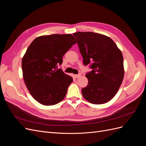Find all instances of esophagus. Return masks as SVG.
Returning <instances> with one entry per match:
<instances>
[{"instance_id":"1","label":"esophagus","mask_w":146,"mask_h":146,"mask_svg":"<svg viewBox=\"0 0 146 146\" xmlns=\"http://www.w3.org/2000/svg\"><path fill=\"white\" fill-rule=\"evenodd\" d=\"M75 77H76V78H79V77H80V76H81V74H76V75H75Z\"/></svg>"}]
</instances>
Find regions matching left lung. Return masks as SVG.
I'll return each instance as SVG.
<instances>
[{
	"mask_svg": "<svg viewBox=\"0 0 146 146\" xmlns=\"http://www.w3.org/2000/svg\"><path fill=\"white\" fill-rule=\"evenodd\" d=\"M83 64L91 63V72L86 74L88 84L82 90L89 102L102 104L112 99L118 91L124 76L123 56L110 37L91 32L73 33Z\"/></svg>",
	"mask_w": 146,
	"mask_h": 146,
	"instance_id": "8db88e82",
	"label": "left lung"
}]
</instances>
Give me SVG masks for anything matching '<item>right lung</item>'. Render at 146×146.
I'll list each match as a JSON object with an SVG mask.
<instances>
[{
	"mask_svg": "<svg viewBox=\"0 0 146 146\" xmlns=\"http://www.w3.org/2000/svg\"><path fill=\"white\" fill-rule=\"evenodd\" d=\"M77 43L71 34L43 35L35 38L22 60L23 75L30 94L39 104L54 105L62 100L73 78L57 65Z\"/></svg>",
	"mask_w": 146,
	"mask_h": 146,
	"instance_id": "add662e5",
	"label": "right lung"
}]
</instances>
